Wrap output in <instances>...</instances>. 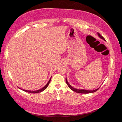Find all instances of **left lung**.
Wrapping results in <instances>:
<instances>
[{"label":"left lung","mask_w":122,"mask_h":122,"mask_svg":"<svg viewBox=\"0 0 122 122\" xmlns=\"http://www.w3.org/2000/svg\"><path fill=\"white\" fill-rule=\"evenodd\" d=\"M97 34H98V36L101 38V39H103V40H104V41H106V40H105V39H104L101 35L100 34V33H97ZM66 84H67V85H68V86L69 87V88H70L71 89L72 91H74L75 92H76V93H80V94H88V93H94V92H96L97 90H98V89H99V88H98V89H96V90H92V91H89V90H83V89H81V90H80V89H75V88H73V87H72L68 83V82H67V80H66Z\"/></svg>","instance_id":"left-lung-1"}]
</instances>
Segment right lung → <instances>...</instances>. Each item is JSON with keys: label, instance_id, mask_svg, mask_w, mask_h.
<instances>
[{"label": "right lung", "instance_id": "add662e5", "mask_svg": "<svg viewBox=\"0 0 122 122\" xmlns=\"http://www.w3.org/2000/svg\"><path fill=\"white\" fill-rule=\"evenodd\" d=\"M51 78H50V80L49 81L48 83L46 84V85L45 86H44L42 88H41V89L40 90H37V91H29V90H23L25 91V92H28V93H40V92L44 91V90H45L47 88V87H48V86L49 85V83H50V82L51 81Z\"/></svg>", "mask_w": 122, "mask_h": 122}]
</instances>
